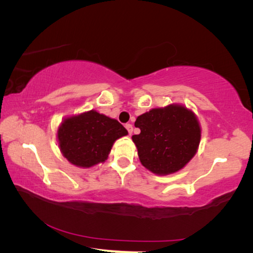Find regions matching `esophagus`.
<instances>
[{"label": "esophagus", "instance_id": "34e87169", "mask_svg": "<svg viewBox=\"0 0 253 253\" xmlns=\"http://www.w3.org/2000/svg\"><path fill=\"white\" fill-rule=\"evenodd\" d=\"M126 129L128 130V132H129V135H131V132H132V125L131 124H126Z\"/></svg>", "mask_w": 253, "mask_h": 253}]
</instances>
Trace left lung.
I'll list each match as a JSON object with an SVG mask.
<instances>
[{
	"instance_id": "left-lung-1",
	"label": "left lung",
	"mask_w": 253,
	"mask_h": 253,
	"mask_svg": "<svg viewBox=\"0 0 253 253\" xmlns=\"http://www.w3.org/2000/svg\"><path fill=\"white\" fill-rule=\"evenodd\" d=\"M132 135L144 168L156 175H169L182 169L198 152L201 126L193 111L183 105L153 108L137 117Z\"/></svg>"
}]
</instances>
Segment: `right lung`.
<instances>
[{
  "mask_svg": "<svg viewBox=\"0 0 253 253\" xmlns=\"http://www.w3.org/2000/svg\"><path fill=\"white\" fill-rule=\"evenodd\" d=\"M128 131L96 110L67 117L57 131L59 148L72 165L89 169L108 158L114 143Z\"/></svg>",
  "mask_w": 253,
  "mask_h": 253,
  "instance_id": "add662e5",
  "label": "right lung"
}]
</instances>
